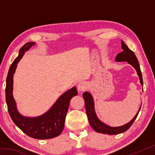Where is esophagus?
Instances as JSON below:
<instances>
[{"mask_svg":"<svg viewBox=\"0 0 155 155\" xmlns=\"http://www.w3.org/2000/svg\"><path fill=\"white\" fill-rule=\"evenodd\" d=\"M78 91H84L87 89V83L85 82H81L78 85Z\"/></svg>","mask_w":155,"mask_h":155,"instance_id":"1","label":"esophagus"}]
</instances>
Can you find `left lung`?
<instances>
[{
	"mask_svg": "<svg viewBox=\"0 0 155 155\" xmlns=\"http://www.w3.org/2000/svg\"><path fill=\"white\" fill-rule=\"evenodd\" d=\"M122 48L123 51L119 53L115 57V61H127L128 64H130L133 67L135 68V69L137 71V75L140 77V83L143 85V79H142V74L140 70V66L139 64L137 58L136 57L135 54L131 50L128 48V46L126 45L124 42L122 41ZM83 97L85 101V110L87 113V115L88 117L89 122L91 127L93 128V129L98 133H103V134H108V135H116L120 134V133H124L126 130H127L129 128L133 123L134 122L135 119L137 118L139 112L141 108L140 107L137 114L135 115V117L130 120V121L121 127H111L109 126L104 124L96 116V114L94 110V103L92 96L91 94L85 91L83 94Z\"/></svg>",
	"mask_w": 155,
	"mask_h": 155,
	"instance_id": "obj_1",
	"label": "left lung"
}]
</instances>
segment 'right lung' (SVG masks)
Returning <instances> with one entry per match:
<instances>
[{
  "instance_id": "add662e5",
  "label": "right lung",
  "mask_w": 155,
  "mask_h": 155,
  "mask_svg": "<svg viewBox=\"0 0 155 155\" xmlns=\"http://www.w3.org/2000/svg\"><path fill=\"white\" fill-rule=\"evenodd\" d=\"M35 42L26 43L20 49L19 55L15 59L10 66L6 80L5 97L9 115L13 122L26 135L38 140H47L57 137L64 130L70 102L78 94L77 88L73 87L57 99L53 105L45 114L35 117L22 116L18 111L16 103L13 97V78L18 63L22 59L25 51H27Z\"/></svg>"
}]
</instances>
